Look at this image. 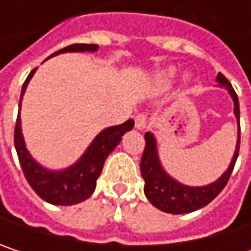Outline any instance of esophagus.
<instances>
[{
  "label": "esophagus",
  "mask_w": 251,
  "mask_h": 251,
  "mask_svg": "<svg viewBox=\"0 0 251 251\" xmlns=\"http://www.w3.org/2000/svg\"><path fill=\"white\" fill-rule=\"evenodd\" d=\"M148 124V116L147 113H138L135 116V127L136 129H144Z\"/></svg>",
  "instance_id": "1"
}]
</instances>
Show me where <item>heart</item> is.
Wrapping results in <instances>:
<instances>
[{
	"instance_id": "1",
	"label": "heart",
	"mask_w": 251,
	"mask_h": 251,
	"mask_svg": "<svg viewBox=\"0 0 251 251\" xmlns=\"http://www.w3.org/2000/svg\"><path fill=\"white\" fill-rule=\"evenodd\" d=\"M173 74H175V71H173V70H167L166 73H163L161 76H160V84H161V85H167V84L170 82V79H172Z\"/></svg>"
}]
</instances>
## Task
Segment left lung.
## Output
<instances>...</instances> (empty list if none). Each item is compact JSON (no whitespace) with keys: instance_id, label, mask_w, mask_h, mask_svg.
Segmentation results:
<instances>
[{"instance_id":"1","label":"left lung","mask_w":251,"mask_h":251,"mask_svg":"<svg viewBox=\"0 0 251 251\" xmlns=\"http://www.w3.org/2000/svg\"><path fill=\"white\" fill-rule=\"evenodd\" d=\"M217 81L220 85L226 87L229 91L232 100H234V113L238 121L240 126V104H238V97L237 93L234 91L231 82L226 79L221 73L217 75ZM145 138V148L142 152L141 158V175L145 180L144 192L148 201L158 208L163 212L167 214H187L193 212L199 208L206 206L211 201H214L221 190L224 189L229 180V176L234 170L237 157H238V150H240V129H238V141L235 147L234 157L231 160V164L224 175L221 176L217 181L203 186V187H189L184 184H180L172 178L166 172L163 170L158 155H157V147H155V139L152 133L147 132L144 135Z\"/></svg>"}]
</instances>
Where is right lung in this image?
Segmentation results:
<instances>
[{"label":"right lung","instance_id":"right-lung-1","mask_svg":"<svg viewBox=\"0 0 251 251\" xmlns=\"http://www.w3.org/2000/svg\"><path fill=\"white\" fill-rule=\"evenodd\" d=\"M99 49V45H87V43H74L70 45L50 56H55L58 53L64 52H94ZM36 70H33L28 76L25 78L20 97V106L22 99L25 91V87L33 76ZM133 127V121L129 119L125 124L118 126H112L104 129L101 133L97 135V138L91 142L85 154L81 157V160L74 164L73 167L64 170V172H49L39 166L25 150L23 135H22V124H20V112L16 121L14 127V145L19 155L20 166L23 169L25 180L31 186V189L46 202L52 205H74L78 202L85 201L90 198L96 189V181L103 170L104 161L107 155L116 148V145L121 142L122 135Z\"/></svg>","mask_w":251,"mask_h":251}]
</instances>
